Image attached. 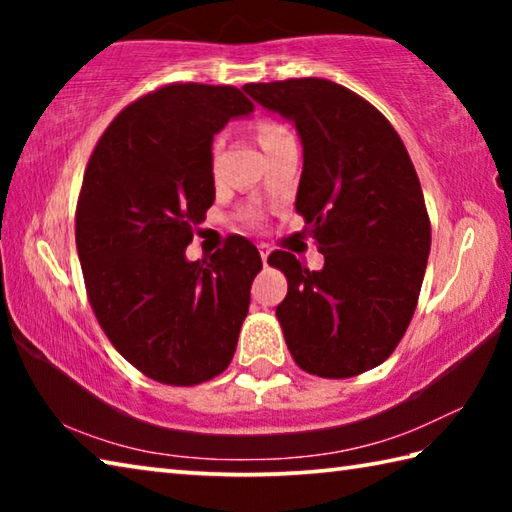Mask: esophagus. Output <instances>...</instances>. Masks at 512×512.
<instances>
[{
  "mask_svg": "<svg viewBox=\"0 0 512 512\" xmlns=\"http://www.w3.org/2000/svg\"><path fill=\"white\" fill-rule=\"evenodd\" d=\"M257 250H259V255H262V259H264V264H266V259H268V255H271V248H268L266 244H257Z\"/></svg>",
  "mask_w": 512,
  "mask_h": 512,
  "instance_id": "34e87169",
  "label": "esophagus"
}]
</instances>
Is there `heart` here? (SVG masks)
Masks as SVG:
<instances>
[{"mask_svg":"<svg viewBox=\"0 0 512 512\" xmlns=\"http://www.w3.org/2000/svg\"><path fill=\"white\" fill-rule=\"evenodd\" d=\"M255 133H257V142L264 151H271V149H275V146H280L282 142H287L293 137L287 126L280 124V121H273V119L257 124ZM216 153H219V142H214V146H212V155H216ZM244 219L253 223V221L259 219V212L257 210H246Z\"/></svg>","mask_w":512,"mask_h":512,"instance_id":"heart-1","label":"heart"}]
</instances>
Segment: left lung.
I'll return each mask as SVG.
<instances>
[{
    "label": "left lung",
    "instance_id": "8db88e82",
    "mask_svg": "<svg viewBox=\"0 0 512 512\" xmlns=\"http://www.w3.org/2000/svg\"><path fill=\"white\" fill-rule=\"evenodd\" d=\"M244 90L296 124L305 155L296 212L325 255L320 271L287 250L268 255L289 284L275 309L284 341L309 375L357 377L391 357L418 305L431 248L418 173L391 121L339 83Z\"/></svg>",
    "mask_w": 512,
    "mask_h": 512
}]
</instances>
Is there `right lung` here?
Segmentation results:
<instances>
[{"instance_id": "1", "label": "right lung", "mask_w": 512, "mask_h": 512, "mask_svg": "<svg viewBox=\"0 0 512 512\" xmlns=\"http://www.w3.org/2000/svg\"><path fill=\"white\" fill-rule=\"evenodd\" d=\"M255 106L232 85L169 83L110 121L83 173L76 250L94 316L131 366L196 386L230 366L259 250L230 235L187 262L214 203L212 137Z\"/></svg>"}]
</instances>
